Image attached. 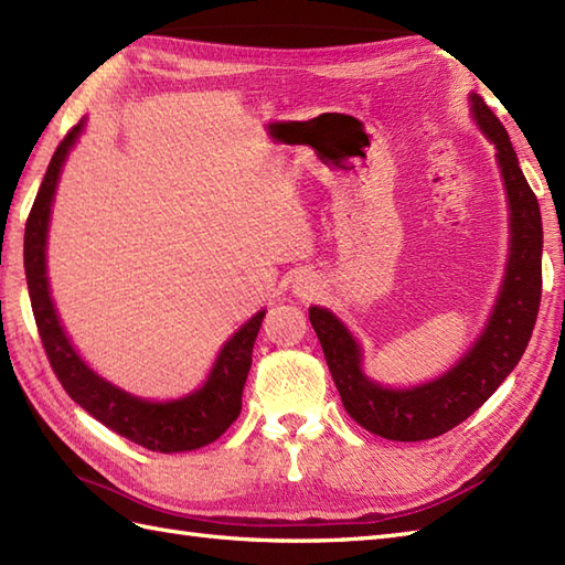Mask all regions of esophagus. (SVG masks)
I'll list each match as a JSON object with an SVG mask.
<instances>
[{
	"label": "esophagus",
	"mask_w": 565,
	"mask_h": 565,
	"mask_svg": "<svg viewBox=\"0 0 565 565\" xmlns=\"http://www.w3.org/2000/svg\"><path fill=\"white\" fill-rule=\"evenodd\" d=\"M294 291H296L298 298H303V301H313V298L320 291V284H318V279H313V276L303 274V276H298V279H296Z\"/></svg>",
	"instance_id": "obj_1"
}]
</instances>
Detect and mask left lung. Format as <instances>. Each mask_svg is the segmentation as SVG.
Wrapping results in <instances>:
<instances>
[{"mask_svg": "<svg viewBox=\"0 0 565 565\" xmlns=\"http://www.w3.org/2000/svg\"><path fill=\"white\" fill-rule=\"evenodd\" d=\"M483 134L495 142L510 201V264L495 313L481 340L459 364L425 386L391 391L362 374V350L342 322L326 308H310L313 326L344 411L364 429L393 441L439 437L471 417L518 366L530 344L542 301V213L520 170L505 126L481 97H471Z\"/></svg>", "mask_w": 565, "mask_h": 565, "instance_id": "8db88e82", "label": "left lung"}]
</instances>
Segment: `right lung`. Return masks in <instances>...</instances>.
Returning a JSON list of instances; mask_svg holds the SVG:
<instances>
[{
    "mask_svg": "<svg viewBox=\"0 0 565 565\" xmlns=\"http://www.w3.org/2000/svg\"><path fill=\"white\" fill-rule=\"evenodd\" d=\"M82 124L70 128V134L60 140L53 154L43 184L35 196L26 235H23V267H26L29 296L35 326L43 342L47 362H51L57 381L63 383L67 395L79 407H84L102 425L114 429L130 441L140 444L150 451H191L203 444L218 439L231 427L239 411H243V388L252 366V347H255L257 332L262 328L264 310L245 322L231 340L225 342L213 371L203 388L186 395V398L170 403H150L140 401L136 395L124 393L99 379L94 371L82 362L77 352L72 350L70 340L60 328L55 308L47 294L45 276V235L47 218H51L53 194L57 186L60 167H63L67 150L75 146Z\"/></svg>",
    "mask_w": 565,
    "mask_h": 565,
    "instance_id": "add662e5",
    "label": "right lung"
}]
</instances>
